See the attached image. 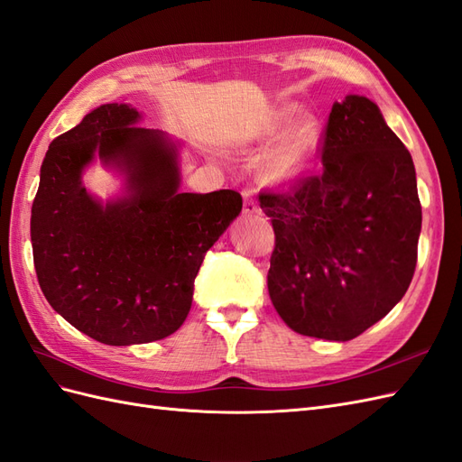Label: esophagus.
Segmentation results:
<instances>
[{
  "label": "esophagus",
  "mask_w": 462,
  "mask_h": 462,
  "mask_svg": "<svg viewBox=\"0 0 462 462\" xmlns=\"http://www.w3.org/2000/svg\"><path fill=\"white\" fill-rule=\"evenodd\" d=\"M243 198H245V206H243L245 214H256L258 206H256V200H254V196H253V190L251 189H245L243 190Z\"/></svg>",
  "instance_id": "esophagus-1"
}]
</instances>
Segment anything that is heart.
<instances>
[{"instance_id":"heart-1","label":"heart","mask_w":462,"mask_h":462,"mask_svg":"<svg viewBox=\"0 0 462 462\" xmlns=\"http://www.w3.org/2000/svg\"><path fill=\"white\" fill-rule=\"evenodd\" d=\"M290 112H283L282 122L290 120ZM320 142V124L315 116H303L285 135L283 143L272 157V174L278 180H291L305 172Z\"/></svg>"}]
</instances>
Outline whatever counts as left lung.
<instances>
[{"mask_svg": "<svg viewBox=\"0 0 462 462\" xmlns=\"http://www.w3.org/2000/svg\"><path fill=\"white\" fill-rule=\"evenodd\" d=\"M320 149L319 174L258 196L276 235L268 291L291 330L346 342L404 297L421 206L412 157L367 97L334 103Z\"/></svg>", "mask_w": 462, "mask_h": 462, "instance_id": "obj_1", "label": "left lung"}]
</instances>
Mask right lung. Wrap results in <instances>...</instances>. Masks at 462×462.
I'll list each match as a JSON object with an SVG mask.
<instances>
[{
    "label": "right lung",
    "mask_w": 462,
    "mask_h": 462,
    "mask_svg": "<svg viewBox=\"0 0 462 462\" xmlns=\"http://www.w3.org/2000/svg\"><path fill=\"white\" fill-rule=\"evenodd\" d=\"M110 103L50 143L31 211L36 278L71 327L108 346L167 338L189 317L206 253L241 214L235 190L179 192V152ZM127 174L103 207L80 184L95 157Z\"/></svg>",
    "instance_id": "obj_1"
}]
</instances>
